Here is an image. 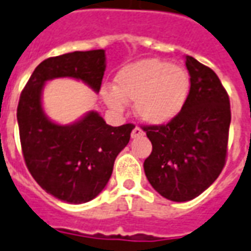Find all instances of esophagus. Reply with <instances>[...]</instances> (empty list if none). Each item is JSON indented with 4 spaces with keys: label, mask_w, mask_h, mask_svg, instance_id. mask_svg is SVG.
<instances>
[{
    "label": "esophagus",
    "mask_w": 251,
    "mask_h": 251,
    "mask_svg": "<svg viewBox=\"0 0 251 251\" xmlns=\"http://www.w3.org/2000/svg\"><path fill=\"white\" fill-rule=\"evenodd\" d=\"M144 136V131L142 129H140L138 126H136L133 130H131V138H137V137H142Z\"/></svg>",
    "instance_id": "obj_1"
}]
</instances>
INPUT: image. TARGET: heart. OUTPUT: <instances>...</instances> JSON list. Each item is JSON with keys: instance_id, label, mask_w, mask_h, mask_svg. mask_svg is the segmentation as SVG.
I'll return each mask as SVG.
<instances>
[{"instance_id": "1", "label": "heart", "mask_w": 251, "mask_h": 251, "mask_svg": "<svg viewBox=\"0 0 251 251\" xmlns=\"http://www.w3.org/2000/svg\"><path fill=\"white\" fill-rule=\"evenodd\" d=\"M188 71L169 62L149 57L124 67L115 77V90L104 88L102 97L115 111L134 102L136 115L149 125H164L180 114L188 99Z\"/></svg>"}]
</instances>
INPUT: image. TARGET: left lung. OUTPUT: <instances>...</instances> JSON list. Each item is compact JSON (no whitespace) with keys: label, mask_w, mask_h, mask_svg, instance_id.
Segmentation results:
<instances>
[{"label":"left lung","mask_w":251,"mask_h":251,"mask_svg":"<svg viewBox=\"0 0 251 251\" xmlns=\"http://www.w3.org/2000/svg\"><path fill=\"white\" fill-rule=\"evenodd\" d=\"M191 88L184 107L167 125L144 126L152 153L147 179L165 199L188 201L221 175L226 163L230 99L210 67L185 56Z\"/></svg>","instance_id":"1"}]
</instances>
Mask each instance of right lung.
Returning a JSON list of instances; mask_svg holds the SVG:
<instances>
[{
  "label": "right lung",
  "instance_id": "1",
  "mask_svg": "<svg viewBox=\"0 0 251 251\" xmlns=\"http://www.w3.org/2000/svg\"><path fill=\"white\" fill-rule=\"evenodd\" d=\"M104 70V50L50 57L36 67L20 95L17 122L25 164L46 192L71 204L87 203L102 192L134 125L110 126L97 111L59 125L43 109V88L52 79L74 77L99 93Z\"/></svg>",
  "mask_w": 251,
  "mask_h": 251
}]
</instances>
